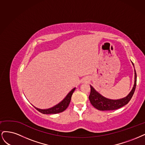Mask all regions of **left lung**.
Returning <instances> with one entry per match:
<instances>
[{"label":"left lung","mask_w":145,"mask_h":145,"mask_svg":"<svg viewBox=\"0 0 145 145\" xmlns=\"http://www.w3.org/2000/svg\"><path fill=\"white\" fill-rule=\"evenodd\" d=\"M133 66L134 64L133 63ZM135 71V81L133 89L129 93V94L123 99L118 100H111L106 99L97 93L92 86H90L91 91L89 96V100L91 105L96 109L101 111L106 110H114L121 108L124 105H127L131 99L135 91L137 84V74Z\"/></svg>","instance_id":"8db88e82"}]
</instances>
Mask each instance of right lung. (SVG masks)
Listing matches in <instances>:
<instances>
[{"label":"right lung","mask_w":145,"mask_h":145,"mask_svg":"<svg viewBox=\"0 0 145 145\" xmlns=\"http://www.w3.org/2000/svg\"><path fill=\"white\" fill-rule=\"evenodd\" d=\"M74 90H75V88H74L73 89H72L71 91H70L69 93V94L67 95V96L65 97L64 99L60 102V103H59L57 105L54 106V107H52V108L46 109V110H41V109L35 108H35H36V110H37L39 112H40V113L45 114H57L59 113H61V112L64 111L68 107L70 102H71V97Z\"/></svg>","instance_id":"1"}]
</instances>
